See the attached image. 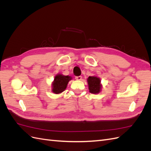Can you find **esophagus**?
I'll return each mask as SVG.
<instances>
[{"instance_id": "obj_1", "label": "esophagus", "mask_w": 151, "mask_h": 151, "mask_svg": "<svg viewBox=\"0 0 151 151\" xmlns=\"http://www.w3.org/2000/svg\"><path fill=\"white\" fill-rule=\"evenodd\" d=\"M76 80H77V81H81V79H82V76H76Z\"/></svg>"}]
</instances>
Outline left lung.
<instances>
[{
    "mask_svg": "<svg viewBox=\"0 0 151 151\" xmlns=\"http://www.w3.org/2000/svg\"><path fill=\"white\" fill-rule=\"evenodd\" d=\"M89 92L92 94H98L101 91L102 84L101 79L97 76H89L87 79Z\"/></svg>",
    "mask_w": 151,
    "mask_h": 151,
    "instance_id": "obj_1",
    "label": "left lung"
}]
</instances>
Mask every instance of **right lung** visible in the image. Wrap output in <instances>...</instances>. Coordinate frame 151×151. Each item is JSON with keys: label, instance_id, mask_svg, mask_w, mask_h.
<instances>
[{"label": "right lung", "instance_id": "obj_1", "mask_svg": "<svg viewBox=\"0 0 151 151\" xmlns=\"http://www.w3.org/2000/svg\"><path fill=\"white\" fill-rule=\"evenodd\" d=\"M72 77L68 76H63L62 74H58L54 77V80L52 83V93L58 94L64 91L67 84Z\"/></svg>", "mask_w": 151, "mask_h": 151}]
</instances>
